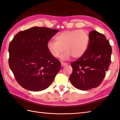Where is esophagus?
Here are the masks:
<instances>
[{
    "label": "esophagus",
    "mask_w": 120,
    "mask_h": 120,
    "mask_svg": "<svg viewBox=\"0 0 120 120\" xmlns=\"http://www.w3.org/2000/svg\"><path fill=\"white\" fill-rule=\"evenodd\" d=\"M61 65H62V66H66L67 65V63L61 62Z\"/></svg>",
    "instance_id": "esophagus-1"
}]
</instances>
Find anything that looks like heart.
Wrapping results in <instances>:
<instances>
[{"instance_id":"heart-1","label":"heart","mask_w":120,"mask_h":120,"mask_svg":"<svg viewBox=\"0 0 120 120\" xmlns=\"http://www.w3.org/2000/svg\"><path fill=\"white\" fill-rule=\"evenodd\" d=\"M55 40H51L47 43L48 50L53 57H58L65 50L66 52L61 57L62 60L69 59L71 56L78 58L86 52L89 36L84 30L74 29L58 34Z\"/></svg>"}]
</instances>
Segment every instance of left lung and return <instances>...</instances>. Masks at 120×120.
<instances>
[{"instance_id": "obj_1", "label": "left lung", "mask_w": 120, "mask_h": 120, "mask_svg": "<svg viewBox=\"0 0 120 120\" xmlns=\"http://www.w3.org/2000/svg\"><path fill=\"white\" fill-rule=\"evenodd\" d=\"M89 39L86 52L71 64L72 72L69 80L75 88L83 91L98 86L111 63L112 48L106 36L93 30Z\"/></svg>"}]
</instances>
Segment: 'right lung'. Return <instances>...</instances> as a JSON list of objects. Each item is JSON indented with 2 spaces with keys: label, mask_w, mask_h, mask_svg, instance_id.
<instances>
[{
  "label": "right lung",
  "mask_w": 120,
  "mask_h": 120,
  "mask_svg": "<svg viewBox=\"0 0 120 120\" xmlns=\"http://www.w3.org/2000/svg\"><path fill=\"white\" fill-rule=\"evenodd\" d=\"M58 29L34 27L16 34L9 44V65L18 83L29 91L48 88L61 68L47 43Z\"/></svg>",
  "instance_id": "1"
}]
</instances>
